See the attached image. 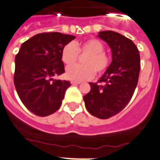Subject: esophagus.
Segmentation results:
<instances>
[{"label":"esophagus","mask_w":160,"mask_h":160,"mask_svg":"<svg viewBox=\"0 0 160 160\" xmlns=\"http://www.w3.org/2000/svg\"><path fill=\"white\" fill-rule=\"evenodd\" d=\"M80 82H76V81H71V84L72 85H78V84H80Z\"/></svg>","instance_id":"34e87169"}]
</instances>
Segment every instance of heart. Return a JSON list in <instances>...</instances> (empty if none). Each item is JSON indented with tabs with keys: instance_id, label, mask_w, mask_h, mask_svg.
<instances>
[{
	"instance_id": "1",
	"label": "heart",
	"mask_w": 160,
	"mask_h": 160,
	"mask_svg": "<svg viewBox=\"0 0 160 160\" xmlns=\"http://www.w3.org/2000/svg\"><path fill=\"white\" fill-rule=\"evenodd\" d=\"M104 50L102 42L96 38H89L80 43L68 42L64 45L61 51V59L67 66L77 62L79 53L88 55L83 61L84 66L67 68L66 78L76 82H82L93 78L95 71L98 73L105 72L109 66V58Z\"/></svg>"
}]
</instances>
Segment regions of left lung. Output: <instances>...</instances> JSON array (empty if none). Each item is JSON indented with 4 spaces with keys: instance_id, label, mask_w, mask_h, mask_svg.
<instances>
[{
    "instance_id": "left-lung-1",
    "label": "left lung",
    "mask_w": 160,
    "mask_h": 160,
    "mask_svg": "<svg viewBox=\"0 0 160 160\" xmlns=\"http://www.w3.org/2000/svg\"><path fill=\"white\" fill-rule=\"evenodd\" d=\"M98 37L111 49L112 62L97 82H89L91 91L83 96L92 115L106 119L119 113L132 97L139 78L140 55L134 42L113 31Z\"/></svg>"
}]
</instances>
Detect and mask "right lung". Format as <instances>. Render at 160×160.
<instances>
[{
    "mask_svg": "<svg viewBox=\"0 0 160 160\" xmlns=\"http://www.w3.org/2000/svg\"><path fill=\"white\" fill-rule=\"evenodd\" d=\"M74 36L44 32L23 42L15 56L14 83L21 101L41 117L59 109L69 81L54 79L64 72L61 51Z\"/></svg>",
    "mask_w": 160,
    "mask_h": 160,
    "instance_id": "obj_1",
    "label": "right lung"
}]
</instances>
